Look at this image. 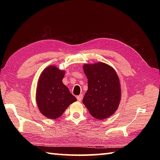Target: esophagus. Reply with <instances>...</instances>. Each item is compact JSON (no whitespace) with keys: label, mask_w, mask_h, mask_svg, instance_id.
<instances>
[{"label":"esophagus","mask_w":160,"mask_h":160,"mask_svg":"<svg viewBox=\"0 0 160 160\" xmlns=\"http://www.w3.org/2000/svg\"><path fill=\"white\" fill-rule=\"evenodd\" d=\"M82 98H83V96H82V94H80V95H79V96H77V100L79 101V102H80L81 100H82Z\"/></svg>","instance_id":"esophagus-1"}]
</instances>
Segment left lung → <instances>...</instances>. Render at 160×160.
<instances>
[{
    "label": "left lung",
    "instance_id": "left-lung-1",
    "mask_svg": "<svg viewBox=\"0 0 160 160\" xmlns=\"http://www.w3.org/2000/svg\"><path fill=\"white\" fill-rule=\"evenodd\" d=\"M83 70L88 80V90L82 102L97 120L113 115L121 100L120 82L116 71L104 62L84 64Z\"/></svg>",
    "mask_w": 160,
    "mask_h": 160
}]
</instances>
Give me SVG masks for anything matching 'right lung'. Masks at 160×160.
Returning a JSON list of instances; mask_svg holds the SVG:
<instances>
[{
  "instance_id": "1",
  "label": "right lung",
  "mask_w": 160,
  "mask_h": 160,
  "mask_svg": "<svg viewBox=\"0 0 160 160\" xmlns=\"http://www.w3.org/2000/svg\"><path fill=\"white\" fill-rule=\"evenodd\" d=\"M64 74V70L50 65L40 73L37 83L36 104L40 113L51 120L60 118L77 100L62 82Z\"/></svg>"
}]
</instances>
